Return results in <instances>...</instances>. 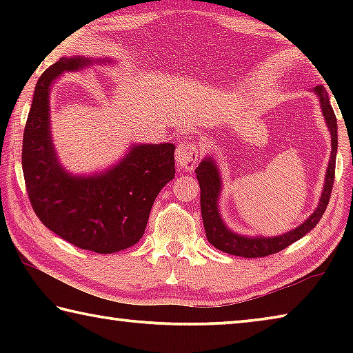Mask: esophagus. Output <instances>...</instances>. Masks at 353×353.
Instances as JSON below:
<instances>
[{
	"label": "esophagus",
	"mask_w": 353,
	"mask_h": 353,
	"mask_svg": "<svg viewBox=\"0 0 353 353\" xmlns=\"http://www.w3.org/2000/svg\"><path fill=\"white\" fill-rule=\"evenodd\" d=\"M199 159V151L198 146L191 141H183L181 145H177L176 148V162L179 165V168L182 170H193V166L196 165Z\"/></svg>",
	"instance_id": "34e87169"
}]
</instances>
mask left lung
Here are the masks:
<instances>
[{"label":"left lung","instance_id":"left-lung-1","mask_svg":"<svg viewBox=\"0 0 353 353\" xmlns=\"http://www.w3.org/2000/svg\"><path fill=\"white\" fill-rule=\"evenodd\" d=\"M319 99L322 115L327 123V128L330 130L332 139V152L330 162L327 166L325 182L322 188L321 199L318 202L316 210L303 221L301 225L294 227L290 232H285L283 235L279 236H246L240 235L236 232L230 230L227 224L221 218L219 213V198L223 191V179H221L216 160H213L212 155L202 159L198 168H196V177L199 181L201 187V213L202 221H204V229L207 240L214 248L223 250L225 254L244 256V259H259V256H266L271 254H277L290 244L301 240L305 236L310 230L314 229L316 224L319 223L322 214L330 201L333 181H334V163H336V151H338V126L336 117L332 109L330 98L322 85L314 87L312 90Z\"/></svg>","mask_w":353,"mask_h":353}]
</instances>
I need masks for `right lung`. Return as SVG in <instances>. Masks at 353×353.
<instances>
[{
    "label": "right lung",
    "instance_id": "1",
    "mask_svg": "<svg viewBox=\"0 0 353 353\" xmlns=\"http://www.w3.org/2000/svg\"><path fill=\"white\" fill-rule=\"evenodd\" d=\"M112 59L62 57L35 85L25 134L23 174L39 219L63 240L97 254H113L140 241L155 198L174 179L172 143L132 145L110 168L90 176L63 168L51 137V85L65 71Z\"/></svg>",
    "mask_w": 353,
    "mask_h": 353
}]
</instances>
